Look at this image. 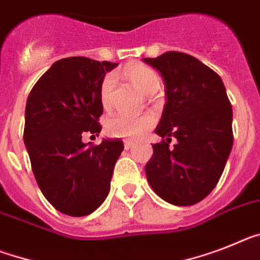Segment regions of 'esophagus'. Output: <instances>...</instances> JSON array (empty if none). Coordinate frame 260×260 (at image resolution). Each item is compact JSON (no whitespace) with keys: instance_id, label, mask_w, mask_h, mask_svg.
Wrapping results in <instances>:
<instances>
[{"instance_id":"esophagus-1","label":"esophagus","mask_w":260,"mask_h":260,"mask_svg":"<svg viewBox=\"0 0 260 260\" xmlns=\"http://www.w3.org/2000/svg\"><path fill=\"white\" fill-rule=\"evenodd\" d=\"M134 145L135 144L132 143V141H129V140L124 141V148H125V149H132V148H134Z\"/></svg>"}]
</instances>
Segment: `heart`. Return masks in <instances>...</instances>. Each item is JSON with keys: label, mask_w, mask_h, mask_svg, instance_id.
<instances>
[{"label": "heart", "mask_w": 260, "mask_h": 260, "mask_svg": "<svg viewBox=\"0 0 260 260\" xmlns=\"http://www.w3.org/2000/svg\"><path fill=\"white\" fill-rule=\"evenodd\" d=\"M123 75L132 83V86L141 93L150 95L156 92L160 86V79L153 70L144 64H132L123 71ZM113 76H107L100 87V102L104 108L110 106V98L112 92ZM153 125V117L149 115H125L120 113L110 117L106 121L107 134L113 137L137 139Z\"/></svg>", "instance_id": "heart-1"}]
</instances>
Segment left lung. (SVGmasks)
Segmentation results:
<instances>
[{"mask_svg":"<svg viewBox=\"0 0 260 260\" xmlns=\"http://www.w3.org/2000/svg\"><path fill=\"white\" fill-rule=\"evenodd\" d=\"M165 83L162 115L154 129L145 174L154 193L176 206L204 200L218 184L233 148V110L221 76L184 52L144 58ZM167 137V141L163 137ZM171 137L178 143L169 147Z\"/></svg>","mask_w":260,"mask_h":260,"instance_id":"8db88e82","label":"left lung"}]
</instances>
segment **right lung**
Listing matches in <instances>:
<instances>
[{
    "instance_id": "add662e5",
    "label": "right lung",
    "mask_w": 260,
    "mask_h": 260,
    "mask_svg": "<svg viewBox=\"0 0 260 260\" xmlns=\"http://www.w3.org/2000/svg\"><path fill=\"white\" fill-rule=\"evenodd\" d=\"M116 66L84 56L56 60L27 98L23 141L32 173L46 200L63 214H91L110 193L123 141L91 145L82 137L102 131L100 87Z\"/></svg>"
}]
</instances>
